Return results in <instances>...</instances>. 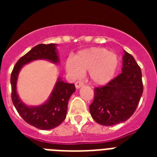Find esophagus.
<instances>
[{"label":"esophagus","instance_id":"34e87169","mask_svg":"<svg viewBox=\"0 0 157 157\" xmlns=\"http://www.w3.org/2000/svg\"><path fill=\"white\" fill-rule=\"evenodd\" d=\"M84 83L82 82V81H76V83H75V86H76V89H79L81 88V86H83Z\"/></svg>","mask_w":157,"mask_h":157}]
</instances>
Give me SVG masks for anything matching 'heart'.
Masks as SVG:
<instances>
[{"label": "heart", "instance_id": "heart-1", "mask_svg": "<svg viewBox=\"0 0 157 157\" xmlns=\"http://www.w3.org/2000/svg\"><path fill=\"white\" fill-rule=\"evenodd\" d=\"M119 66L118 57L104 48L93 47L81 50L74 61L67 63V71L73 76H81L82 71H90V80L98 86H104L115 77Z\"/></svg>", "mask_w": 157, "mask_h": 157}]
</instances>
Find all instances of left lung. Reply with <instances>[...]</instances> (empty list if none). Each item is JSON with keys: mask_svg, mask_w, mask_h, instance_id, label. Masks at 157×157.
<instances>
[{"mask_svg": "<svg viewBox=\"0 0 157 157\" xmlns=\"http://www.w3.org/2000/svg\"><path fill=\"white\" fill-rule=\"evenodd\" d=\"M122 72L103 86L94 88L90 105L97 123L111 126L124 122L134 114L144 91L140 67L131 54L124 51Z\"/></svg>", "mask_w": 157, "mask_h": 157, "instance_id": "8db88e82", "label": "left lung"}]
</instances>
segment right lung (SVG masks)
Returning <instances> with one entry per match:
<instances>
[{
	"mask_svg": "<svg viewBox=\"0 0 157 157\" xmlns=\"http://www.w3.org/2000/svg\"><path fill=\"white\" fill-rule=\"evenodd\" d=\"M36 59H47L54 63L59 62L55 44H39L21 57L13 67L10 76L11 98L17 112L28 124L37 129L48 130L59 126L67 116L68 100L76 91L74 84H68L59 77L50 98L44 104L28 107L18 98L16 84L22 67Z\"/></svg>",
	"mask_w": 157,
	"mask_h": 157,
	"instance_id": "obj_1",
	"label": "right lung"
}]
</instances>
